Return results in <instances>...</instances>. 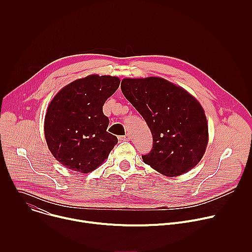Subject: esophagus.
I'll return each mask as SVG.
<instances>
[{"mask_svg":"<svg viewBox=\"0 0 252 252\" xmlns=\"http://www.w3.org/2000/svg\"><path fill=\"white\" fill-rule=\"evenodd\" d=\"M131 136L129 134H126V135H122V136H119V139L120 140H130Z\"/></svg>","mask_w":252,"mask_h":252,"instance_id":"34e87169","label":"esophagus"}]
</instances>
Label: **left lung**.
<instances>
[{
	"instance_id": "left-lung-1",
	"label": "left lung",
	"mask_w": 252,
	"mask_h": 252,
	"mask_svg": "<svg viewBox=\"0 0 252 252\" xmlns=\"http://www.w3.org/2000/svg\"><path fill=\"white\" fill-rule=\"evenodd\" d=\"M121 89L153 134V149L141 156L143 162L169 177L192 169L208 142L206 117L197 99L157 77L124 79Z\"/></svg>"
}]
</instances>
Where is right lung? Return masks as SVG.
<instances>
[{
	"instance_id": "obj_1",
	"label": "right lung",
	"mask_w": 252,
	"mask_h": 252,
	"mask_svg": "<svg viewBox=\"0 0 252 252\" xmlns=\"http://www.w3.org/2000/svg\"><path fill=\"white\" fill-rule=\"evenodd\" d=\"M120 79L92 75L63 88L45 117L47 145L55 158L68 169L88 173L99 166L118 143L106 131L105 100L120 87Z\"/></svg>"
}]
</instances>
